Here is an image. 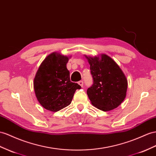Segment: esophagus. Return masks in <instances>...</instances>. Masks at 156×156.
Segmentation results:
<instances>
[{"label":"esophagus","mask_w":156,"mask_h":156,"mask_svg":"<svg viewBox=\"0 0 156 156\" xmlns=\"http://www.w3.org/2000/svg\"><path fill=\"white\" fill-rule=\"evenodd\" d=\"M78 84L81 87H83V82L82 81V80H80V81H79L78 82Z\"/></svg>","instance_id":"obj_1"}]
</instances>
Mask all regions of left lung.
Wrapping results in <instances>:
<instances>
[{
    "instance_id": "obj_1",
    "label": "left lung",
    "mask_w": 156,
    "mask_h": 156,
    "mask_svg": "<svg viewBox=\"0 0 156 156\" xmlns=\"http://www.w3.org/2000/svg\"><path fill=\"white\" fill-rule=\"evenodd\" d=\"M93 84L87 90L91 104L103 111L117 107L126 97L127 80L117 64L106 55L87 57Z\"/></svg>"
}]
</instances>
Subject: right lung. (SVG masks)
<instances>
[{"instance_id": "obj_1", "label": "right lung", "mask_w": 156, "mask_h": 156, "mask_svg": "<svg viewBox=\"0 0 156 156\" xmlns=\"http://www.w3.org/2000/svg\"><path fill=\"white\" fill-rule=\"evenodd\" d=\"M69 58L53 53L44 60L34 78L35 95L44 108L57 112L70 104L74 94L81 86L70 82L66 69Z\"/></svg>"}]
</instances>
